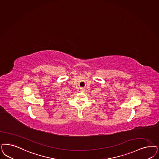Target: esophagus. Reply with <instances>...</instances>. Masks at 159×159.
Wrapping results in <instances>:
<instances>
[{
	"label": "esophagus",
	"mask_w": 159,
	"mask_h": 159,
	"mask_svg": "<svg viewBox=\"0 0 159 159\" xmlns=\"http://www.w3.org/2000/svg\"><path fill=\"white\" fill-rule=\"evenodd\" d=\"M81 90H82V92H84V89H83H83H81Z\"/></svg>",
	"instance_id": "obj_1"
}]
</instances>
